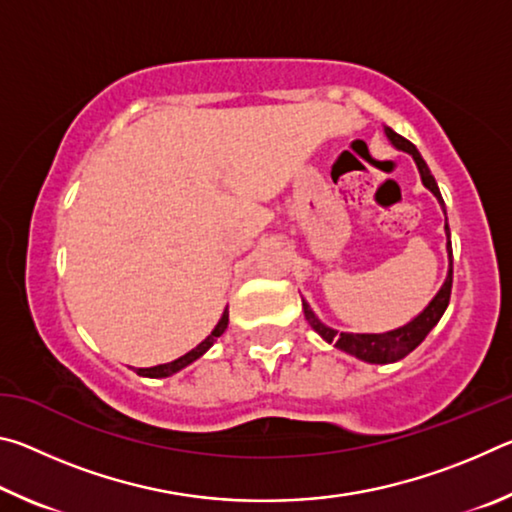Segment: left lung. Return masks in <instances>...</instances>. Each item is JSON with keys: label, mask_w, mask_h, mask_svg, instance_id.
Segmentation results:
<instances>
[{"label": "left lung", "mask_w": 512, "mask_h": 512, "mask_svg": "<svg viewBox=\"0 0 512 512\" xmlns=\"http://www.w3.org/2000/svg\"><path fill=\"white\" fill-rule=\"evenodd\" d=\"M384 133L388 137L397 151L409 153L411 158L415 160V167L420 171L422 185L429 189V192L438 198L440 207L445 212V201L440 196V189L436 178L431 176V171L427 167V162L422 160L420 151L406 140V137L397 135L393 128L384 126ZM445 235H447V257H449V268H447V277L443 282V287L438 289L436 296L429 300V305L424 307L418 316L411 318L409 323H404L402 327H395L391 332H379V334H354V332H339V329L327 327L323 320H320L314 311H311L309 302L302 300V311H305L307 323L311 325V329L320 336V339L327 343H334V348H339L343 352L352 354L366 363H395L404 359L406 354L413 352L418 345L427 339V334L431 332L433 327L438 325V320L443 318L445 309L449 305V296H452V241H449V225H447V212H445Z\"/></svg>", "instance_id": "1"}]
</instances>
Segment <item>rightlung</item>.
<instances>
[{
	"label": "right lung",
	"mask_w": 512,
	"mask_h": 512,
	"mask_svg": "<svg viewBox=\"0 0 512 512\" xmlns=\"http://www.w3.org/2000/svg\"><path fill=\"white\" fill-rule=\"evenodd\" d=\"M225 327H228V307H225L223 316L219 318V323H216V327L212 329V334L207 336L205 341L198 343L194 350H189L187 354H183V357H178L176 361L160 363V366H153V368H137V375H142V377H151V379H162V377H171V375H176L178 370H183V368H187V366H189V363H194L196 359H201L203 354L212 348L214 341L219 339V336L225 332Z\"/></svg>",
	"instance_id": "add662e5"
}]
</instances>
